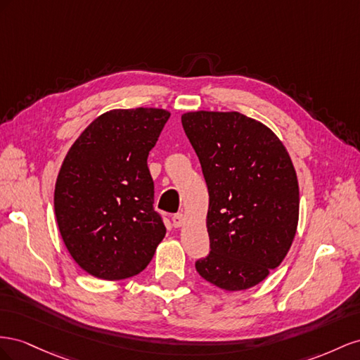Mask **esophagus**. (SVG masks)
Instances as JSON below:
<instances>
[{
  "mask_svg": "<svg viewBox=\"0 0 360 360\" xmlns=\"http://www.w3.org/2000/svg\"><path fill=\"white\" fill-rule=\"evenodd\" d=\"M184 214H174L172 217V221H173V226L174 228H181V226L184 224Z\"/></svg>",
  "mask_w": 360,
  "mask_h": 360,
  "instance_id": "obj_1",
  "label": "esophagus"
}]
</instances>
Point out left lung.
Returning <instances> with one entry per match:
<instances>
[{
    "label": "left lung",
    "mask_w": 360,
    "mask_h": 360,
    "mask_svg": "<svg viewBox=\"0 0 360 360\" xmlns=\"http://www.w3.org/2000/svg\"><path fill=\"white\" fill-rule=\"evenodd\" d=\"M210 193L205 281L226 291L262 282L288 253L299 223V182L282 141L238 111L181 117Z\"/></svg>",
    "instance_id": "left-lung-1"
}]
</instances>
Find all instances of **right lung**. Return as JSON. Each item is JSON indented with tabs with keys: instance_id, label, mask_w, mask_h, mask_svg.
I'll list each match as a JSON object with an SVG mask.
<instances>
[{
	"instance_id": "obj_1",
	"label": "right lung",
	"mask_w": 360,
	"mask_h": 360,
	"mask_svg": "<svg viewBox=\"0 0 360 360\" xmlns=\"http://www.w3.org/2000/svg\"><path fill=\"white\" fill-rule=\"evenodd\" d=\"M170 112L111 110L83 131L61 164L54 210L72 258L89 274L120 281L143 271L166 235L148 167Z\"/></svg>"
}]
</instances>
